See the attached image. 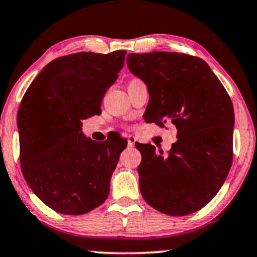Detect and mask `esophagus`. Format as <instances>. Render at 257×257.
I'll use <instances>...</instances> for the list:
<instances>
[{"instance_id":"esophagus-1","label":"esophagus","mask_w":257,"mask_h":257,"mask_svg":"<svg viewBox=\"0 0 257 257\" xmlns=\"http://www.w3.org/2000/svg\"><path fill=\"white\" fill-rule=\"evenodd\" d=\"M135 142H136V139H135V136H133V135H129V136H128V146H129V147H134Z\"/></svg>"}]
</instances>
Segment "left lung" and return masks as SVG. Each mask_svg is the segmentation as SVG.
<instances>
[{
	"mask_svg": "<svg viewBox=\"0 0 257 257\" xmlns=\"http://www.w3.org/2000/svg\"><path fill=\"white\" fill-rule=\"evenodd\" d=\"M126 65L148 87V121H171L178 141L167 154L136 144L140 191L154 209L185 216L209 204L232 164L235 115L216 74L198 57L177 52L129 53Z\"/></svg>",
	"mask_w": 257,
	"mask_h": 257,
	"instance_id": "8db88e82",
	"label": "left lung"
}]
</instances>
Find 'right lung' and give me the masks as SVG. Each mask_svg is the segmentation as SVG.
I'll return each mask as SVG.
<instances>
[{
  "label": "right lung",
  "instance_id": "add662e5",
  "mask_svg": "<svg viewBox=\"0 0 257 257\" xmlns=\"http://www.w3.org/2000/svg\"><path fill=\"white\" fill-rule=\"evenodd\" d=\"M125 51L79 52L48 63L25 92L18 111L20 166L28 186L48 207L84 215L104 203L126 141H92L82 121L102 112L106 90Z\"/></svg>",
  "mask_w": 257,
  "mask_h": 257
}]
</instances>
